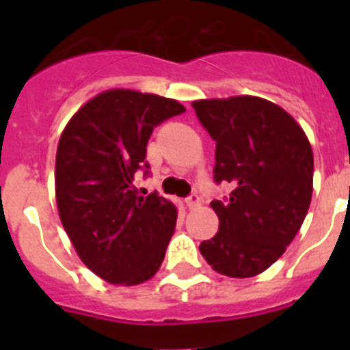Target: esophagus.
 Returning a JSON list of instances; mask_svg holds the SVG:
<instances>
[{
    "instance_id": "obj_1",
    "label": "esophagus",
    "mask_w": 350,
    "mask_h": 350,
    "mask_svg": "<svg viewBox=\"0 0 350 350\" xmlns=\"http://www.w3.org/2000/svg\"><path fill=\"white\" fill-rule=\"evenodd\" d=\"M185 203H187L189 208H196V206L202 205V198H200V194L198 193H191L189 196L185 198Z\"/></svg>"
}]
</instances>
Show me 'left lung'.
I'll return each mask as SVG.
<instances>
[{
  "label": "left lung",
  "instance_id": "1",
  "mask_svg": "<svg viewBox=\"0 0 350 350\" xmlns=\"http://www.w3.org/2000/svg\"><path fill=\"white\" fill-rule=\"evenodd\" d=\"M215 142L213 182L231 193L212 200L215 237L200 252L215 271L233 279L271 267L301 228L312 200L314 154L286 110L256 96L193 103Z\"/></svg>",
  "mask_w": 350,
  "mask_h": 350
}]
</instances>
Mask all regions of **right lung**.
Returning a JSON list of instances; mask_svg holds the SVG:
<instances>
[{"mask_svg": "<svg viewBox=\"0 0 350 350\" xmlns=\"http://www.w3.org/2000/svg\"><path fill=\"white\" fill-rule=\"evenodd\" d=\"M185 112L178 101L128 89L101 92L71 117L55 156V200L83 265L110 284L135 286L159 270L177 224L172 202L135 187L148 177L154 128Z\"/></svg>", "mask_w": 350, "mask_h": 350, "instance_id": "add662e5", "label": "right lung"}]
</instances>
